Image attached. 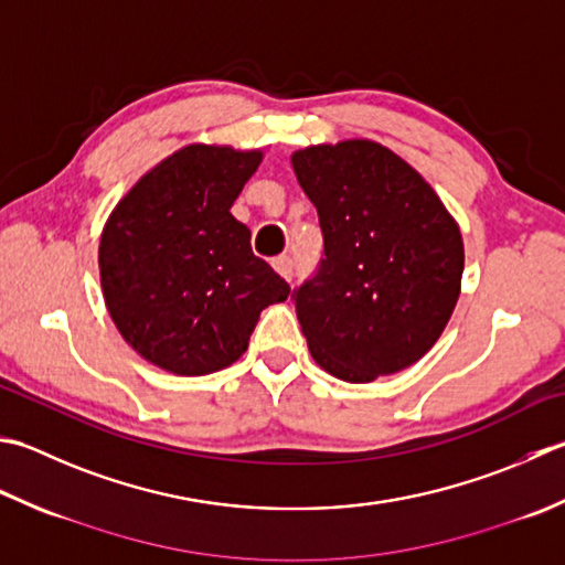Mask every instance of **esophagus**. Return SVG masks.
Here are the masks:
<instances>
[{"mask_svg":"<svg viewBox=\"0 0 565 565\" xmlns=\"http://www.w3.org/2000/svg\"><path fill=\"white\" fill-rule=\"evenodd\" d=\"M271 264H274L276 274L284 276L286 281L294 279V259H291V257H276Z\"/></svg>","mask_w":565,"mask_h":565,"instance_id":"obj_1","label":"esophagus"}]
</instances>
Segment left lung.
Returning a JSON list of instances; mask_svg holds the SVG:
<instances>
[{"label": "left lung", "mask_w": 565, "mask_h": 565, "mask_svg": "<svg viewBox=\"0 0 565 565\" xmlns=\"http://www.w3.org/2000/svg\"><path fill=\"white\" fill-rule=\"evenodd\" d=\"M318 210V274L294 294L313 360L333 377L374 382L422 360L460 296L466 249L434 188L372 139L291 153Z\"/></svg>", "instance_id": "obj_1"}]
</instances>
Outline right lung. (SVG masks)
Here are the masks:
<instances>
[{
    "mask_svg": "<svg viewBox=\"0 0 565 565\" xmlns=\"http://www.w3.org/2000/svg\"><path fill=\"white\" fill-rule=\"evenodd\" d=\"M262 149L188 143L115 205L99 235V284L117 330L157 367L201 377L237 362L259 313L291 289L254 257L230 213Z\"/></svg>",
    "mask_w": 565,
    "mask_h": 565,
    "instance_id": "right-lung-1",
    "label": "right lung"
}]
</instances>
